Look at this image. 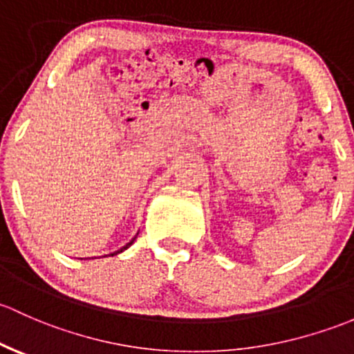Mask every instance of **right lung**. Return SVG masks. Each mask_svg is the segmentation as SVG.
Returning <instances> with one entry per match:
<instances>
[{"instance_id": "add662e5", "label": "right lung", "mask_w": 354, "mask_h": 354, "mask_svg": "<svg viewBox=\"0 0 354 354\" xmlns=\"http://www.w3.org/2000/svg\"><path fill=\"white\" fill-rule=\"evenodd\" d=\"M134 239H136V236H134ZM134 239H133V240H131V242H127V243H126V245H124V247H122V249H119V250H115V252H112V254H111V256H118V254H121V252H122V250H126V249H127V247H131V243H133V242H134Z\"/></svg>"}]
</instances>
